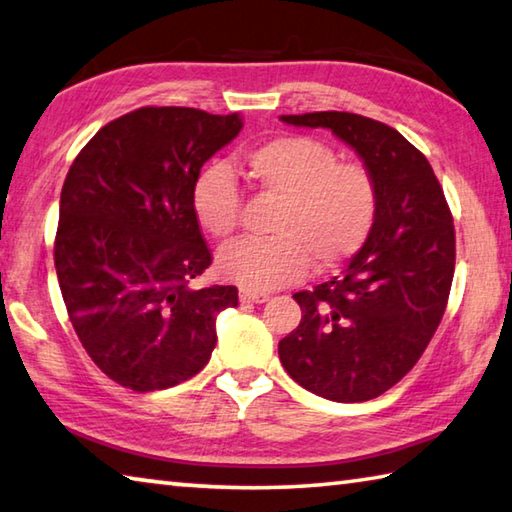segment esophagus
I'll use <instances>...</instances> for the list:
<instances>
[{
	"mask_svg": "<svg viewBox=\"0 0 512 512\" xmlns=\"http://www.w3.org/2000/svg\"><path fill=\"white\" fill-rule=\"evenodd\" d=\"M239 300L250 302V304H264V302H268V295L266 293H253V291H239Z\"/></svg>",
	"mask_w": 512,
	"mask_h": 512,
	"instance_id": "esophagus-1",
	"label": "esophagus"
}]
</instances>
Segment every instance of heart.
I'll return each mask as SVG.
<instances>
[{
  "label": "heart",
  "instance_id": "obj_1",
  "mask_svg": "<svg viewBox=\"0 0 512 512\" xmlns=\"http://www.w3.org/2000/svg\"><path fill=\"white\" fill-rule=\"evenodd\" d=\"M253 188L280 199L268 239H239L217 255V271L244 291L266 293L300 282L313 266L329 271L365 244L378 190L365 165L340 163L331 145L311 136H277L244 154ZM201 230L226 239L239 224L241 192L224 165L201 170L190 190Z\"/></svg>",
  "mask_w": 512,
  "mask_h": 512
}]
</instances>
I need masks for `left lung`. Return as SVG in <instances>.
I'll return each instance as SVG.
<instances>
[{"instance_id": "obj_1", "label": "left lung", "mask_w": 512, "mask_h": 512, "mask_svg": "<svg viewBox=\"0 0 512 512\" xmlns=\"http://www.w3.org/2000/svg\"><path fill=\"white\" fill-rule=\"evenodd\" d=\"M331 129L360 156L378 190L376 219L345 271L295 293L302 322L280 340L297 385L336 403H362L410 371L448 304L454 226L425 156L385 123L347 111L280 116Z\"/></svg>"}]
</instances>
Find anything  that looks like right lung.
Masks as SVG:
<instances>
[{
	"instance_id": "obj_1",
	"label": "right lung",
	"mask_w": 512,
	"mask_h": 512,
	"mask_svg": "<svg viewBox=\"0 0 512 512\" xmlns=\"http://www.w3.org/2000/svg\"><path fill=\"white\" fill-rule=\"evenodd\" d=\"M244 118L141 107L82 147L60 194L55 271L69 320L102 374L134 392L192 378L217 345L235 286L192 288L212 257L190 208L203 163Z\"/></svg>"
}]
</instances>
